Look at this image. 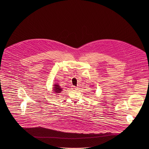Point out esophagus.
Returning <instances> with one entry per match:
<instances>
[{
  "label": "esophagus",
  "instance_id": "1",
  "mask_svg": "<svg viewBox=\"0 0 149 149\" xmlns=\"http://www.w3.org/2000/svg\"><path fill=\"white\" fill-rule=\"evenodd\" d=\"M72 90H77V87H76V86H72Z\"/></svg>",
  "mask_w": 149,
  "mask_h": 149
}]
</instances>
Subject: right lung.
<instances>
[{
  "label": "right lung",
  "instance_id": "add662e5",
  "mask_svg": "<svg viewBox=\"0 0 149 149\" xmlns=\"http://www.w3.org/2000/svg\"><path fill=\"white\" fill-rule=\"evenodd\" d=\"M54 91L56 93H60L62 90V88L60 87V86H59L58 85V84H55L54 85Z\"/></svg>",
  "mask_w": 149,
  "mask_h": 149
}]
</instances>
